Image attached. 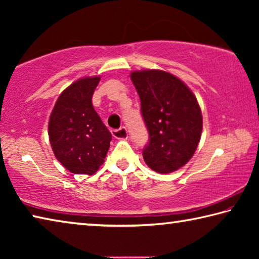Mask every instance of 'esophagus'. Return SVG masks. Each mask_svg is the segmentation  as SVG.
<instances>
[{
    "mask_svg": "<svg viewBox=\"0 0 259 259\" xmlns=\"http://www.w3.org/2000/svg\"><path fill=\"white\" fill-rule=\"evenodd\" d=\"M112 135L113 137L116 139H126L128 138V130H126L125 126H121L119 129L113 130Z\"/></svg>",
    "mask_w": 259,
    "mask_h": 259,
    "instance_id": "obj_1",
    "label": "esophagus"
}]
</instances>
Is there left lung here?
Returning <instances> with one entry per match:
<instances>
[{
    "instance_id": "1",
    "label": "left lung",
    "mask_w": 259,
    "mask_h": 259,
    "mask_svg": "<svg viewBox=\"0 0 259 259\" xmlns=\"http://www.w3.org/2000/svg\"><path fill=\"white\" fill-rule=\"evenodd\" d=\"M148 130L143 157L159 174L185 165L198 147L202 114L195 96L182 80L159 69L131 73Z\"/></svg>"
}]
</instances>
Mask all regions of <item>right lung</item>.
<instances>
[{"mask_svg":"<svg viewBox=\"0 0 259 259\" xmlns=\"http://www.w3.org/2000/svg\"><path fill=\"white\" fill-rule=\"evenodd\" d=\"M99 76L83 77L66 88L52 109L48 134L52 151L72 174L94 175L104 163L112 135L93 106Z\"/></svg>","mask_w":259,"mask_h":259,"instance_id":"right-lung-1","label":"right lung"}]
</instances>
